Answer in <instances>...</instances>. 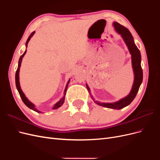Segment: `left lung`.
<instances>
[{"label":"left lung","mask_w":160,"mask_h":160,"mask_svg":"<svg viewBox=\"0 0 160 160\" xmlns=\"http://www.w3.org/2000/svg\"><path fill=\"white\" fill-rule=\"evenodd\" d=\"M113 25L115 27L116 31L119 33L123 37L124 41L126 43V45L128 47L131 55H132V67L134 71V83L132 87V91H131L130 93L127 97H125V98L122 99L119 101H117V102L112 103H99L98 101H94L93 97H92L91 94L90 95L91 98L94 101V102L100 106L114 109H121L125 107H126V106H128L132 103L134 98H135V96H136L138 90L139 89V87L142 83L143 71L141 66V54H140V51L138 49V48L135 44L132 35L131 34V32L126 27L120 25L119 23L117 22H114ZM86 87L89 92L90 89L88 85H86Z\"/></svg>","instance_id":"8db88e82"}]
</instances>
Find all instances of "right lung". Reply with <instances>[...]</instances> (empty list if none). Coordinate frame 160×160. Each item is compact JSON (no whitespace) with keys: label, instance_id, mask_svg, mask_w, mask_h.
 Returning <instances> with one entry per match:
<instances>
[{"label":"right lung","instance_id":"add662e5","mask_svg":"<svg viewBox=\"0 0 160 160\" xmlns=\"http://www.w3.org/2000/svg\"><path fill=\"white\" fill-rule=\"evenodd\" d=\"M34 33H35V31L32 32L31 34V35H30V36L28 37V39H27V42H26V46H27V45H28V41H30L31 38L32 37V35H34ZM26 52H27V51H25V52H24L23 54L21 56L20 59H19V61H18V68H17V71H16V74H15V83H16V87H17V90H18V93H19V95H20L21 98V99H22V101H23V103H25L28 108H30V109H31L32 110L36 111V112L41 113V111L37 110V109H35V105H34L31 102H30V101L28 100V99L25 97V94H24L23 92L22 91V90H21V87H20V84H19V71H20V67H21V62H22V57H23L24 56H25V55L26 54ZM69 81H68V83H69ZM67 86H68V84L67 85V87H66V88H65L64 96L62 97V98L59 101V102H57L54 106H53V108H52L53 109H57V108H60L62 104H63L64 101H65V96L66 91H67Z\"/></svg>","mask_w":160,"mask_h":160}]
</instances>
